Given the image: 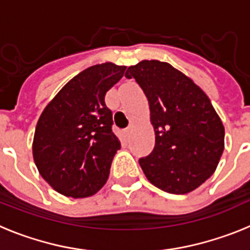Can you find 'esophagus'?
I'll use <instances>...</instances> for the list:
<instances>
[{"label":"esophagus","mask_w":250,"mask_h":250,"mask_svg":"<svg viewBox=\"0 0 250 250\" xmlns=\"http://www.w3.org/2000/svg\"><path fill=\"white\" fill-rule=\"evenodd\" d=\"M131 130H132V126H129V127H126V129L124 130V134H125V136H129L130 132H131Z\"/></svg>","instance_id":"1"}]
</instances>
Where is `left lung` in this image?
I'll return each mask as SVG.
<instances>
[{
	"instance_id": "1",
	"label": "left lung",
	"mask_w": 250,
	"mask_h": 250,
	"mask_svg": "<svg viewBox=\"0 0 250 250\" xmlns=\"http://www.w3.org/2000/svg\"><path fill=\"white\" fill-rule=\"evenodd\" d=\"M144 91L155 146L139 164L152 185L170 194L193 191L215 171L224 126L205 92L167 62L144 60L127 68Z\"/></svg>"
}]
</instances>
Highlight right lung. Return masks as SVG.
<instances>
[{
	"mask_svg": "<svg viewBox=\"0 0 250 250\" xmlns=\"http://www.w3.org/2000/svg\"><path fill=\"white\" fill-rule=\"evenodd\" d=\"M126 66L111 62L86 68L50 101L37 121L32 154L40 174L57 193L87 198L98 193L121 147L112 132L105 95Z\"/></svg>",
	"mask_w": 250,
	"mask_h": 250,
	"instance_id": "right-lung-1",
	"label": "right lung"
}]
</instances>
